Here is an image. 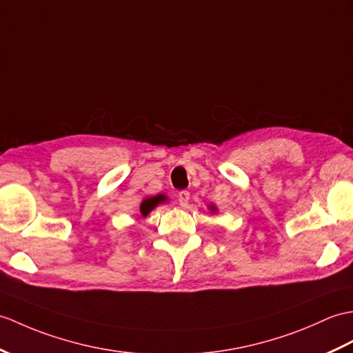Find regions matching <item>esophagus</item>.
Segmentation results:
<instances>
[{
    "instance_id": "34e87169",
    "label": "esophagus",
    "mask_w": 353,
    "mask_h": 353,
    "mask_svg": "<svg viewBox=\"0 0 353 353\" xmlns=\"http://www.w3.org/2000/svg\"><path fill=\"white\" fill-rule=\"evenodd\" d=\"M190 192L188 191H180L179 192V195H177V200H179V204L182 208H186L188 206V203H190Z\"/></svg>"
}]
</instances>
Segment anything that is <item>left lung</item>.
<instances>
[{
  "label": "left lung",
  "mask_w": 353,
  "mask_h": 353,
  "mask_svg": "<svg viewBox=\"0 0 353 353\" xmlns=\"http://www.w3.org/2000/svg\"><path fill=\"white\" fill-rule=\"evenodd\" d=\"M210 210H212V212H216V208H215V206H210Z\"/></svg>",
  "instance_id": "left-lung-1"
}]
</instances>
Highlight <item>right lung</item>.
<instances>
[{"label": "right lung", "instance_id": "1", "mask_svg": "<svg viewBox=\"0 0 353 353\" xmlns=\"http://www.w3.org/2000/svg\"><path fill=\"white\" fill-rule=\"evenodd\" d=\"M165 199H167V196L162 195V194H158V195H154V196H149V199L143 200L141 206H139V212H141L143 216H147L154 208L158 206V204L165 201Z\"/></svg>", "mask_w": 353, "mask_h": 353}]
</instances>
